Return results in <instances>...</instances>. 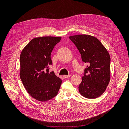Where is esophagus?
Wrapping results in <instances>:
<instances>
[{"label": "esophagus", "mask_w": 129, "mask_h": 129, "mask_svg": "<svg viewBox=\"0 0 129 129\" xmlns=\"http://www.w3.org/2000/svg\"><path fill=\"white\" fill-rule=\"evenodd\" d=\"M70 77V75H63V77L64 78V79H67V78H69Z\"/></svg>", "instance_id": "esophagus-1"}]
</instances>
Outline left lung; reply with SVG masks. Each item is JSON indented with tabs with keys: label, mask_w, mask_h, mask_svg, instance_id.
<instances>
[{
	"label": "left lung",
	"mask_w": 129,
	"mask_h": 129,
	"mask_svg": "<svg viewBox=\"0 0 129 129\" xmlns=\"http://www.w3.org/2000/svg\"><path fill=\"white\" fill-rule=\"evenodd\" d=\"M88 65L79 90L87 99H96L105 91L110 79V56L100 41L89 35L69 37Z\"/></svg>",
	"instance_id": "1"
}]
</instances>
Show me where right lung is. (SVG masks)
Here are the masks:
<instances>
[{"label":"right lung","mask_w":129,"mask_h":129,"mask_svg":"<svg viewBox=\"0 0 129 129\" xmlns=\"http://www.w3.org/2000/svg\"><path fill=\"white\" fill-rule=\"evenodd\" d=\"M61 37H42L31 40L20 56V77L26 90L33 98L45 102L55 97L62 80L53 72L50 54Z\"/></svg>","instance_id":"right-lung-1"}]
</instances>
